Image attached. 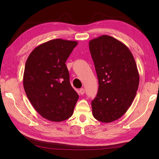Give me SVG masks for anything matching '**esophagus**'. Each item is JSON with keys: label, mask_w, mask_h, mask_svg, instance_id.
I'll use <instances>...</instances> for the list:
<instances>
[{"label": "esophagus", "mask_w": 159, "mask_h": 159, "mask_svg": "<svg viewBox=\"0 0 159 159\" xmlns=\"http://www.w3.org/2000/svg\"><path fill=\"white\" fill-rule=\"evenodd\" d=\"M79 93H80V95H83V94L85 93V90L83 89V88H80V90H79Z\"/></svg>", "instance_id": "obj_1"}]
</instances>
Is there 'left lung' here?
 Returning a JSON list of instances; mask_svg holds the SVG:
<instances>
[{
	"mask_svg": "<svg viewBox=\"0 0 159 159\" xmlns=\"http://www.w3.org/2000/svg\"><path fill=\"white\" fill-rule=\"evenodd\" d=\"M89 48L99 82L91 103L93 115L99 121H114L127 111L136 95L138 67L128 48L110 36L91 40Z\"/></svg>",
	"mask_w": 159,
	"mask_h": 159,
	"instance_id": "1",
	"label": "left lung"
}]
</instances>
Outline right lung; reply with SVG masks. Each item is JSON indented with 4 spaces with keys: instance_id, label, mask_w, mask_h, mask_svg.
I'll return each mask as SVG.
<instances>
[{
    "instance_id": "add662e5",
    "label": "right lung",
    "mask_w": 159,
    "mask_h": 159,
    "mask_svg": "<svg viewBox=\"0 0 159 159\" xmlns=\"http://www.w3.org/2000/svg\"><path fill=\"white\" fill-rule=\"evenodd\" d=\"M77 41L51 40L37 46L26 61L23 85L35 110L50 121L73 114L79 95L71 87L66 61Z\"/></svg>"
}]
</instances>
